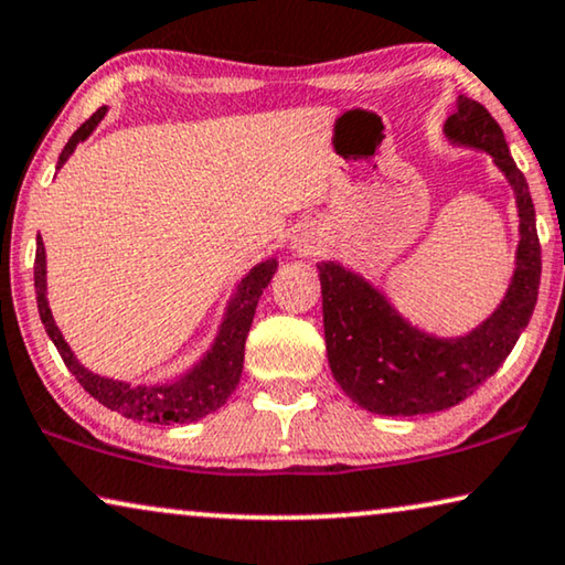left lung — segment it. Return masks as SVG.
I'll use <instances>...</instances> for the list:
<instances>
[{"mask_svg": "<svg viewBox=\"0 0 565 565\" xmlns=\"http://www.w3.org/2000/svg\"><path fill=\"white\" fill-rule=\"evenodd\" d=\"M451 142L494 158L520 209L518 269L497 313L463 339H433L403 321L362 277L341 265H318L329 364L341 390L380 415H423L459 405L500 370L533 316L541 288V242L527 181L514 166L502 127L473 99L459 96L446 121Z\"/></svg>", "mask_w": 565, "mask_h": 565, "instance_id": "left-lung-1", "label": "left lung"}]
</instances>
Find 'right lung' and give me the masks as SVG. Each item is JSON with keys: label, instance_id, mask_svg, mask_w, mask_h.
Segmentation results:
<instances>
[{"label": "right lung", "instance_id": "add662e5", "mask_svg": "<svg viewBox=\"0 0 565 565\" xmlns=\"http://www.w3.org/2000/svg\"><path fill=\"white\" fill-rule=\"evenodd\" d=\"M104 106L99 111H94L84 125H81L68 145L63 147L58 168L65 162V158L76 150L81 140H86L92 135V129L99 125L104 117ZM277 269L275 259H267V263L257 265L252 273L244 277L239 290L228 306V313L222 323V333L214 343V349L209 351V356L195 366V370L183 377L181 382L166 384V387H129L125 382H111L104 380L99 374H92L84 370L76 359H73L68 343L63 341L61 331L55 329L51 308H47L45 298V247L43 242H38L35 249V292H38V310L40 321H43L47 337L53 339L55 349L63 356L65 366H68L73 377L78 380L81 387H84L88 395L99 399L104 407L109 411L125 415V418L132 420H145V423H193L199 418H206L209 413H214L222 407L232 392L236 390L242 377L244 366V341H247L252 318H255L257 300L263 296V290L273 280Z\"/></svg>", "mask_w": 565, "mask_h": 565}]
</instances>
